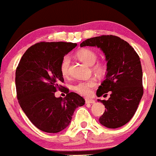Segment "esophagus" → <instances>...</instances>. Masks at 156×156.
I'll list each match as a JSON object with an SVG mask.
<instances>
[{"instance_id":"esophagus-1","label":"esophagus","mask_w":156,"mask_h":156,"mask_svg":"<svg viewBox=\"0 0 156 156\" xmlns=\"http://www.w3.org/2000/svg\"><path fill=\"white\" fill-rule=\"evenodd\" d=\"M95 103V101L93 99H85V104H93Z\"/></svg>"}]
</instances>
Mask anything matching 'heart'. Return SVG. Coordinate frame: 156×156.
<instances>
[{"mask_svg":"<svg viewBox=\"0 0 156 156\" xmlns=\"http://www.w3.org/2000/svg\"><path fill=\"white\" fill-rule=\"evenodd\" d=\"M76 58L84 63L88 66H92V69L96 74L102 76L107 71V65L104 62H97V54L94 50L90 48H82L76 52ZM70 60L67 56H65L62 59L60 63V69L61 74L63 76H66L69 74ZM96 86V80L95 79H90L86 81L80 82L74 86V90L78 94L83 96H88L92 92V89Z\"/></svg>","mask_w":156,"mask_h":156,"instance_id":"1","label":"heart"}]
</instances>
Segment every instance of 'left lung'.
I'll list each match as a JSON object with an SVG mask.
<instances>
[{
  "instance_id": "8db88e82",
  "label": "left lung",
  "mask_w": 156,
  "mask_h": 156,
  "mask_svg": "<svg viewBox=\"0 0 156 156\" xmlns=\"http://www.w3.org/2000/svg\"><path fill=\"white\" fill-rule=\"evenodd\" d=\"M80 46L97 47L104 53L107 74L96 95L111 94L107 101L98 99L106 108L98 120L109 129L121 127L133 118L143 96L140 57L127 41L112 35L87 38Z\"/></svg>"
}]
</instances>
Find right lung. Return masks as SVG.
<instances>
[{"label": "right lung", "mask_w": 156, "mask_h": 156, "mask_svg": "<svg viewBox=\"0 0 156 156\" xmlns=\"http://www.w3.org/2000/svg\"><path fill=\"white\" fill-rule=\"evenodd\" d=\"M76 45L62 41L37 43L27 49L16 68L18 102L30 122L42 131H63L71 122L75 109L85 104L82 96L61 85V60ZM58 89L67 93L65 98H56Z\"/></svg>", "instance_id": "obj_1"}]
</instances>
